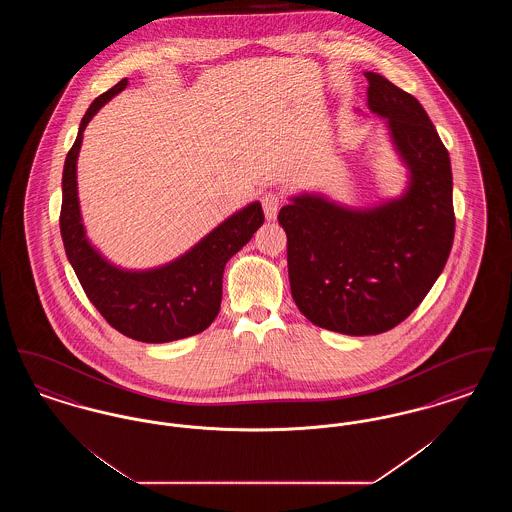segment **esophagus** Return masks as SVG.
I'll list each match as a JSON object with an SVG mask.
<instances>
[{"label": "esophagus", "instance_id": "1", "mask_svg": "<svg viewBox=\"0 0 512 512\" xmlns=\"http://www.w3.org/2000/svg\"><path fill=\"white\" fill-rule=\"evenodd\" d=\"M261 205H263V211H265L267 220H274L276 215H278L280 205H282V197L276 194V192H265V194L261 195Z\"/></svg>", "mask_w": 512, "mask_h": 512}]
</instances>
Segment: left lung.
I'll list each match as a JSON object with an SVG mask.
<instances>
[{
  "mask_svg": "<svg viewBox=\"0 0 512 512\" xmlns=\"http://www.w3.org/2000/svg\"><path fill=\"white\" fill-rule=\"evenodd\" d=\"M365 74L368 107L388 121L411 172L407 192L365 211L297 195L278 213L295 305L313 324L347 336L382 334L409 317L438 280L455 236L451 161L436 126L418 99Z\"/></svg>",
  "mask_w": 512,
  "mask_h": 512,
  "instance_id": "obj_1",
  "label": "left lung"
}]
</instances>
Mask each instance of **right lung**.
Wrapping results in <instances>:
<instances>
[{"mask_svg": "<svg viewBox=\"0 0 512 512\" xmlns=\"http://www.w3.org/2000/svg\"><path fill=\"white\" fill-rule=\"evenodd\" d=\"M126 84L128 80L122 78L94 99L80 122L78 136L65 159L59 226L76 278L101 317L126 338L167 343L190 338L211 326L220 311L224 267L251 240L265 222V215L259 201L247 205L165 267L134 272L107 263L88 242L80 219L76 159L86 124Z\"/></svg>", "mask_w": 512, "mask_h": 512, "instance_id": "right-lung-1", "label": "right lung"}]
</instances>
